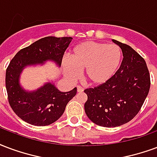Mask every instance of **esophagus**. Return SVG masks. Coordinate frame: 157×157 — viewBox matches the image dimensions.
Returning <instances> with one entry per match:
<instances>
[{
    "label": "esophagus",
    "mask_w": 157,
    "mask_h": 157,
    "mask_svg": "<svg viewBox=\"0 0 157 157\" xmlns=\"http://www.w3.org/2000/svg\"><path fill=\"white\" fill-rule=\"evenodd\" d=\"M83 90H84L83 87H82L81 86H77V91H78V92H82Z\"/></svg>",
    "instance_id": "obj_1"
}]
</instances>
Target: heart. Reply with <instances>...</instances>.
Masks as SVG:
<instances>
[{
  "mask_svg": "<svg viewBox=\"0 0 157 157\" xmlns=\"http://www.w3.org/2000/svg\"><path fill=\"white\" fill-rule=\"evenodd\" d=\"M122 59V52L115 44L85 41L71 52V61L64 59L66 75L78 77L79 70L85 69V80L90 85L104 84L116 74Z\"/></svg>",
  "mask_w": 157,
  "mask_h": 157,
  "instance_id": "obj_1",
  "label": "heart"
}]
</instances>
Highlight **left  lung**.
I'll list each match as a JSON object with an SVG mask.
<instances>
[{"label": "left lung", "instance_id": "obj_1", "mask_svg": "<svg viewBox=\"0 0 157 157\" xmlns=\"http://www.w3.org/2000/svg\"><path fill=\"white\" fill-rule=\"evenodd\" d=\"M122 51L121 65L104 84L87 88L85 112L92 122L104 127H116L129 122L140 111L151 86L147 63L130 46L117 40Z\"/></svg>", "mask_w": 157, "mask_h": 157}]
</instances>
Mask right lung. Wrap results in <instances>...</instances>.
<instances>
[{
    "instance_id": "add662e5",
    "label": "right lung",
    "mask_w": 157,
    "mask_h": 157,
    "mask_svg": "<svg viewBox=\"0 0 157 157\" xmlns=\"http://www.w3.org/2000/svg\"><path fill=\"white\" fill-rule=\"evenodd\" d=\"M71 37L47 36L32 43L17 52L6 72V87L10 107L25 122L37 126L51 125L65 111L67 103L76 94V87L61 92L52 83H46L37 90L27 92L21 87L19 76L29 65L54 61L61 66L63 55Z\"/></svg>"
}]
</instances>
